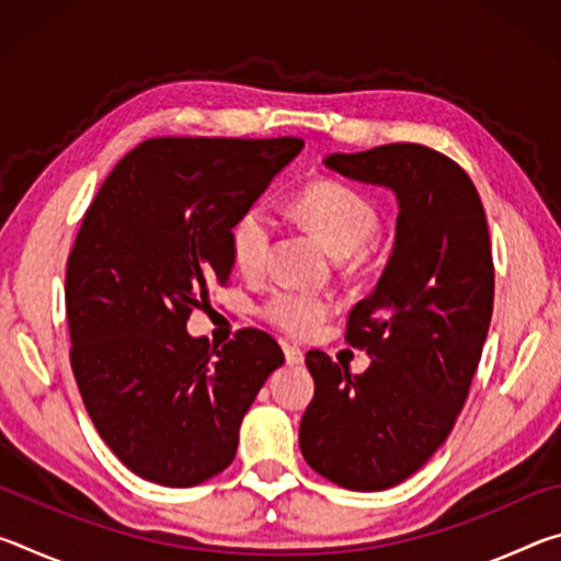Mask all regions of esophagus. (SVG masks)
I'll list each match as a JSON object with an SVG mask.
<instances>
[{"instance_id": "34e87169", "label": "esophagus", "mask_w": 561, "mask_h": 561, "mask_svg": "<svg viewBox=\"0 0 561 561\" xmlns=\"http://www.w3.org/2000/svg\"><path fill=\"white\" fill-rule=\"evenodd\" d=\"M282 346H284V358H287V364L289 366H299L301 360H304L301 348L294 346V344H282Z\"/></svg>"}]
</instances>
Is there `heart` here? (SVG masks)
Masks as SVG:
<instances>
[{
    "mask_svg": "<svg viewBox=\"0 0 561 561\" xmlns=\"http://www.w3.org/2000/svg\"><path fill=\"white\" fill-rule=\"evenodd\" d=\"M294 210L336 257H346L351 252L364 254L368 240H374L381 227V210L371 197L354 185L331 178L304 185L294 201ZM274 230L277 225L264 205H252L240 213L230 230V250L237 270L260 274L267 267ZM262 314L284 334L309 336L331 314V301L282 289L267 299Z\"/></svg>",
    "mask_w": 561,
    "mask_h": 561,
    "instance_id": "b5f03b06",
    "label": "heart"
}]
</instances>
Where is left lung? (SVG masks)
I'll use <instances>...</instances> for the list:
<instances>
[{
    "instance_id": "left-lung-1",
    "label": "left lung",
    "mask_w": 561,
    "mask_h": 561,
    "mask_svg": "<svg viewBox=\"0 0 561 561\" xmlns=\"http://www.w3.org/2000/svg\"><path fill=\"white\" fill-rule=\"evenodd\" d=\"M324 163L391 187L398 220L391 260L346 324V341L366 348L371 366L354 376L309 351L314 398L299 448L327 480L376 492L431 460L468 398L495 297L488 217L468 173L433 148L388 144Z\"/></svg>"
}]
</instances>
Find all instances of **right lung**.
I'll return each mask as SVG.
<instances>
[{"mask_svg":"<svg viewBox=\"0 0 561 561\" xmlns=\"http://www.w3.org/2000/svg\"><path fill=\"white\" fill-rule=\"evenodd\" d=\"M301 138H150L118 160L66 264L71 368L93 425L138 478L193 488L234 460L240 423L284 364L267 331L187 334L232 272L230 230Z\"/></svg>","mask_w":561,"mask_h":561,"instance_id":"right-lung-1","label":"right lung"}]
</instances>
